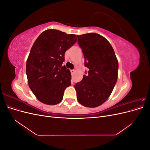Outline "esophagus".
Returning a JSON list of instances; mask_svg holds the SVG:
<instances>
[{
  "instance_id": "esophagus-1",
  "label": "esophagus",
  "mask_w": 150,
  "mask_h": 150,
  "mask_svg": "<svg viewBox=\"0 0 150 150\" xmlns=\"http://www.w3.org/2000/svg\"><path fill=\"white\" fill-rule=\"evenodd\" d=\"M75 72V69H72V70H71V72Z\"/></svg>"
}]
</instances>
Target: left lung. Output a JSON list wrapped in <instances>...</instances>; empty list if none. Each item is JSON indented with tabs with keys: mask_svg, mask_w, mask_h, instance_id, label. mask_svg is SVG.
Wrapping results in <instances>:
<instances>
[{
	"mask_svg": "<svg viewBox=\"0 0 150 150\" xmlns=\"http://www.w3.org/2000/svg\"><path fill=\"white\" fill-rule=\"evenodd\" d=\"M85 66L89 71L74 85L78 102L86 107L101 105L111 95L117 79L118 61L111 44L96 33L79 35Z\"/></svg>",
	"mask_w": 150,
	"mask_h": 150,
	"instance_id": "obj_1",
	"label": "left lung"
}]
</instances>
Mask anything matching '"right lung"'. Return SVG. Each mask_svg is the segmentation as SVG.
<instances>
[{"mask_svg": "<svg viewBox=\"0 0 150 150\" xmlns=\"http://www.w3.org/2000/svg\"><path fill=\"white\" fill-rule=\"evenodd\" d=\"M75 34L47 29L40 34L32 47L26 62V74L32 92L39 101L54 105L62 100L71 86V72L62 64L64 54L76 42Z\"/></svg>", "mask_w": 150, "mask_h": 150, "instance_id": "right-lung-1", "label": "right lung"}]
</instances>
